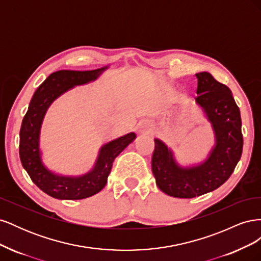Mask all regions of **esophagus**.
Here are the masks:
<instances>
[{
	"label": "esophagus",
	"instance_id": "34e87169",
	"mask_svg": "<svg viewBox=\"0 0 261 261\" xmlns=\"http://www.w3.org/2000/svg\"><path fill=\"white\" fill-rule=\"evenodd\" d=\"M152 130V125L148 121H144L138 125V133L139 134H148Z\"/></svg>",
	"mask_w": 261,
	"mask_h": 261
}]
</instances>
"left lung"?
Instances as JSON below:
<instances>
[{"label":"left lung","mask_w":261,"mask_h":261,"mask_svg":"<svg viewBox=\"0 0 261 261\" xmlns=\"http://www.w3.org/2000/svg\"><path fill=\"white\" fill-rule=\"evenodd\" d=\"M196 77L195 100L216 134V146L208 159L196 167L180 168L171 150L154 139L151 168L155 183L163 193L176 198H194L220 187L231 176L243 151L241 113L232 91L207 72Z\"/></svg>","instance_id":"obj_1"}]
</instances>
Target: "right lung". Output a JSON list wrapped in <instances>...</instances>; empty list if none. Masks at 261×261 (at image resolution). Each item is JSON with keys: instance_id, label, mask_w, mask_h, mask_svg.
Instances as JSON below:
<instances>
[{"instance_id": "1", "label": "right lung", "mask_w": 261, "mask_h": 261, "mask_svg": "<svg viewBox=\"0 0 261 261\" xmlns=\"http://www.w3.org/2000/svg\"><path fill=\"white\" fill-rule=\"evenodd\" d=\"M108 67L93 70H59L51 74L38 87L22 118L19 133V156L31 180L42 192L57 199L78 200L99 193L107 184L115 158L136 138L129 133L110 141L100 149L94 168L85 175L72 177L57 175L46 169L39 149V135L43 116L52 102L68 89L84 85L97 77Z\"/></svg>"}]
</instances>
